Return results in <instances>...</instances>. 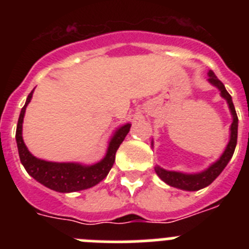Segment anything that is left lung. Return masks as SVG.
Segmentation results:
<instances>
[{"label":"left lung","mask_w":249,"mask_h":249,"mask_svg":"<svg viewBox=\"0 0 249 249\" xmlns=\"http://www.w3.org/2000/svg\"><path fill=\"white\" fill-rule=\"evenodd\" d=\"M208 81L221 91V96L224 100L227 101L228 107H230L231 114H232L233 117V122L232 124H231L230 142H228L227 147H226L224 152L222 153L221 157H219V160H215L214 163L211 164L206 171H203V172L201 173L187 175V173L175 172V171H166V169L160 168V166L155 167L156 173H157L158 177H160L162 181L166 182L169 186L179 188V190L198 191L204 188V187L210 186V184L214 181L215 178L221 175V172L224 169V167L227 166V163L231 160V158H232L233 153H234V149H236L237 135H238V117H237L234 105H233L232 102V97H231V94L227 92L224 85L217 78V76H215L213 71L208 72Z\"/></svg>","instance_id":"1"}]
</instances>
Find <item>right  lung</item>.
Instances as JSON below:
<instances>
[{"label": "right lung", "instance_id": "1", "mask_svg": "<svg viewBox=\"0 0 249 249\" xmlns=\"http://www.w3.org/2000/svg\"><path fill=\"white\" fill-rule=\"evenodd\" d=\"M32 93L34 91L28 94L25 106L22 107L16 129V142L19 160L28 175L50 190L61 193L87 190L100 183L108 175L109 169L113 166L116 152L129 132L131 124L127 123L114 132V135L109 141L105 158L92 166H85L81 163H58V162L39 160L32 156L22 138V123L25 117L26 107L32 98Z\"/></svg>", "mask_w": 249, "mask_h": 249}]
</instances>
